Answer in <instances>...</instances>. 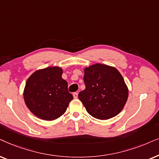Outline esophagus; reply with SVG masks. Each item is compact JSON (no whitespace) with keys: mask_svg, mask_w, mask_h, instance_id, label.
Listing matches in <instances>:
<instances>
[{"mask_svg":"<svg viewBox=\"0 0 159 159\" xmlns=\"http://www.w3.org/2000/svg\"><path fill=\"white\" fill-rule=\"evenodd\" d=\"M73 98L74 99H77L78 98V93H76V92L73 93Z\"/></svg>","mask_w":159,"mask_h":159,"instance_id":"34e87169","label":"esophagus"}]
</instances>
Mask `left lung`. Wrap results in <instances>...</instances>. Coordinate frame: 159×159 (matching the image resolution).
I'll use <instances>...</instances> for the list:
<instances>
[{
    "mask_svg": "<svg viewBox=\"0 0 159 159\" xmlns=\"http://www.w3.org/2000/svg\"><path fill=\"white\" fill-rule=\"evenodd\" d=\"M85 89L78 98L86 111L94 118L107 120L118 115L129 96L127 86L116 67L97 64L84 70Z\"/></svg>",
    "mask_w": 159,
    "mask_h": 159,
    "instance_id": "1",
    "label": "left lung"
}]
</instances>
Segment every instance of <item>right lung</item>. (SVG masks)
I'll list each match as a JSON object with an SVG mask.
<instances>
[{
    "label": "right lung",
    "instance_id": "obj_1",
    "mask_svg": "<svg viewBox=\"0 0 159 159\" xmlns=\"http://www.w3.org/2000/svg\"><path fill=\"white\" fill-rule=\"evenodd\" d=\"M62 73L60 67H48L35 71L27 80L23 92L25 105L38 118L46 120L60 118L73 99Z\"/></svg>",
    "mask_w": 159,
    "mask_h": 159
}]
</instances>
